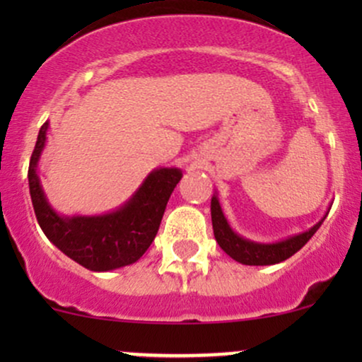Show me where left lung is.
<instances>
[{"label":"left lung","mask_w":362,"mask_h":362,"mask_svg":"<svg viewBox=\"0 0 362 362\" xmlns=\"http://www.w3.org/2000/svg\"><path fill=\"white\" fill-rule=\"evenodd\" d=\"M328 211L323 214V218L320 219L317 224H313V226L310 228V230L288 236V238L284 240L265 243L245 238V236L236 233L223 213L218 192H214L213 199H211V219H213L216 242H218L219 247L223 248L224 253H228L231 259L240 262V264L243 265H274L289 259L291 255H294L300 248L305 247L311 236L317 233L318 228L322 226L323 219L327 218Z\"/></svg>","instance_id":"8db88e82"}]
</instances>
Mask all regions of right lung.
I'll list each match as a JSON object with an SVG mask.
<instances>
[{
  "instance_id": "1",
  "label": "right lung",
  "mask_w": 362,
  "mask_h": 362,
  "mask_svg": "<svg viewBox=\"0 0 362 362\" xmlns=\"http://www.w3.org/2000/svg\"><path fill=\"white\" fill-rule=\"evenodd\" d=\"M49 122L40 127L28 167V189L44 235L69 259L93 272L134 264L153 243L165 207L182 178L177 167L151 170L124 204L103 214H61L49 202L39 177Z\"/></svg>"
}]
</instances>
